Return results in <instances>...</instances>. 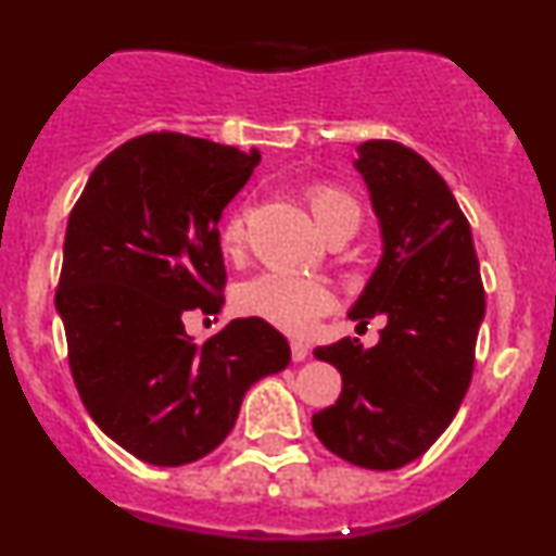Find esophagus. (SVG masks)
I'll return each instance as SVG.
<instances>
[{
	"instance_id": "34e87169",
	"label": "esophagus",
	"mask_w": 556,
	"mask_h": 556,
	"mask_svg": "<svg viewBox=\"0 0 556 556\" xmlns=\"http://www.w3.org/2000/svg\"><path fill=\"white\" fill-rule=\"evenodd\" d=\"M290 348H292V361H295V363H300V361L308 358L311 350H308V344H305L303 340H292V342H290Z\"/></svg>"
}]
</instances>
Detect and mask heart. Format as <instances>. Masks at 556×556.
Here are the masks:
<instances>
[{"mask_svg": "<svg viewBox=\"0 0 556 556\" xmlns=\"http://www.w3.org/2000/svg\"><path fill=\"white\" fill-rule=\"evenodd\" d=\"M311 212H314L316 225L321 232H329L331 227L350 225L358 229L361 225V206L348 190L337 188L329 182H316L305 190ZM222 248L227 253L238 251L242 242V214L227 216L222 225ZM238 305L242 314L258 316L274 327L287 331H305L314 327V321L331 308V292L316 279L298 277V274H264L253 282L242 285Z\"/></svg>", "mask_w": 556, "mask_h": 556, "instance_id": "b5f03b06", "label": "heart"}]
</instances>
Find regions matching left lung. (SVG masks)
<instances>
[{"instance_id":"left-lung-1","label":"left lung","mask_w":556,"mask_h":556,"mask_svg":"<svg viewBox=\"0 0 556 556\" xmlns=\"http://www.w3.org/2000/svg\"><path fill=\"white\" fill-rule=\"evenodd\" d=\"M355 169L379 216V266L350 308L384 316L374 348L353 337L316 348L342 394L314 416L329 452L368 470L413 463L442 437L470 387L486 300L470 225L439 172L407 146L366 140Z\"/></svg>"}]
</instances>
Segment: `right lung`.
<instances>
[{
  "mask_svg": "<svg viewBox=\"0 0 556 556\" xmlns=\"http://www.w3.org/2000/svg\"><path fill=\"white\" fill-rule=\"evenodd\" d=\"M261 162L214 140L146 132L114 149L70 212L56 314L88 416L138 460L177 468L216 450L242 397L290 363L264 318L203 344L188 311L219 314L222 212Z\"/></svg>",
  "mask_w": 556,
  "mask_h": 556,
  "instance_id": "1",
  "label": "right lung"
}]
</instances>
